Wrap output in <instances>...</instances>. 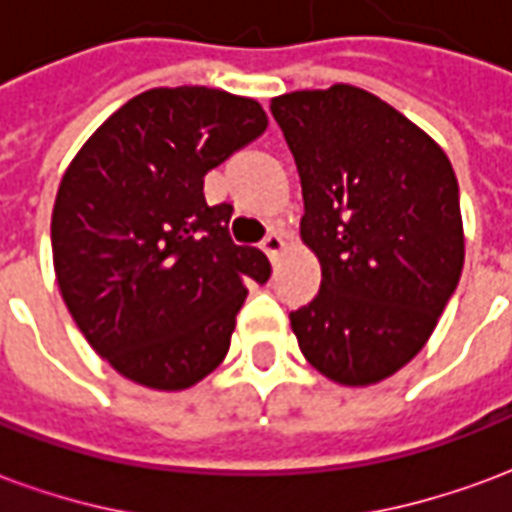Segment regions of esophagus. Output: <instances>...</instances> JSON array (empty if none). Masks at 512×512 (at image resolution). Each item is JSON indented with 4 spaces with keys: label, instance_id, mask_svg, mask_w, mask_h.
<instances>
[{
    "label": "esophagus",
    "instance_id": "esophagus-1",
    "mask_svg": "<svg viewBox=\"0 0 512 512\" xmlns=\"http://www.w3.org/2000/svg\"><path fill=\"white\" fill-rule=\"evenodd\" d=\"M263 252H266L271 260H277V255L285 249V235L279 233V230H268V235L263 238Z\"/></svg>",
    "mask_w": 512,
    "mask_h": 512
}]
</instances>
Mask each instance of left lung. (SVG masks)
Wrapping results in <instances>:
<instances>
[{
	"label": "left lung",
	"instance_id": "1",
	"mask_svg": "<svg viewBox=\"0 0 512 512\" xmlns=\"http://www.w3.org/2000/svg\"><path fill=\"white\" fill-rule=\"evenodd\" d=\"M301 180V238L321 290L290 312L301 354L345 386L376 384L428 343L463 268L461 194L425 131L351 84L271 101Z\"/></svg>",
	"mask_w": 512,
	"mask_h": 512
}]
</instances>
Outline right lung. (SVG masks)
Returning <instances> with one entry per match:
<instances>
[{
    "mask_svg": "<svg viewBox=\"0 0 512 512\" xmlns=\"http://www.w3.org/2000/svg\"><path fill=\"white\" fill-rule=\"evenodd\" d=\"M266 128L252 98L158 87L71 161L51 213L54 271L76 326L120 376L175 392L227 354L246 282L263 285L271 266L233 244V205H208L202 180Z\"/></svg>",
    "mask_w": 512,
    "mask_h": 512,
    "instance_id": "1",
    "label": "right lung"
}]
</instances>
